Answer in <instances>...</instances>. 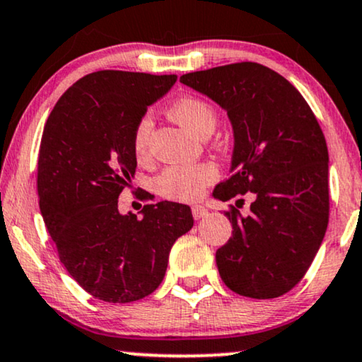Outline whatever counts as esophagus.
I'll return each instance as SVG.
<instances>
[{
    "label": "esophagus",
    "mask_w": 362,
    "mask_h": 362,
    "mask_svg": "<svg viewBox=\"0 0 362 362\" xmlns=\"http://www.w3.org/2000/svg\"><path fill=\"white\" fill-rule=\"evenodd\" d=\"M209 214V211L204 206H194L192 207V217L196 218V220H201V218H204Z\"/></svg>",
    "instance_id": "esophagus-1"
}]
</instances>
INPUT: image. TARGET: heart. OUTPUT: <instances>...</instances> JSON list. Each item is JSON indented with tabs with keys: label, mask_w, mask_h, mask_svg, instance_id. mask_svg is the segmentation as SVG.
<instances>
[{
	"label": "heart",
	"mask_w": 362,
	"mask_h": 362,
	"mask_svg": "<svg viewBox=\"0 0 362 362\" xmlns=\"http://www.w3.org/2000/svg\"><path fill=\"white\" fill-rule=\"evenodd\" d=\"M170 116L199 137H209L217 125V112L211 104L199 98H182L170 109ZM151 119L144 116L137 120L132 134V151L137 160L148 156ZM218 177V170L212 163L171 165L155 177V191L170 201L192 202L204 189Z\"/></svg>",
	"instance_id": "1"
}]
</instances>
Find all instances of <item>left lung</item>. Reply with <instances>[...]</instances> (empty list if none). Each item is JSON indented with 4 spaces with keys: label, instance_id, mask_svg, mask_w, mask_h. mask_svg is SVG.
<instances>
[{
    "label": "left lung",
    "instance_id": "8db88e82",
    "mask_svg": "<svg viewBox=\"0 0 362 362\" xmlns=\"http://www.w3.org/2000/svg\"><path fill=\"white\" fill-rule=\"evenodd\" d=\"M180 81L216 101L232 122V176L214 197L255 194L246 217L233 206L225 212L233 230L216 253L220 277L240 296H284L305 276L327 232L328 148L320 124L284 76L255 62L186 73Z\"/></svg>",
    "mask_w": 362,
    "mask_h": 362
}]
</instances>
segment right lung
Instances as JSON below:
<instances>
[{"label":"right lung","mask_w":362,"mask_h":362,"mask_svg":"<svg viewBox=\"0 0 362 362\" xmlns=\"http://www.w3.org/2000/svg\"><path fill=\"white\" fill-rule=\"evenodd\" d=\"M176 78L90 73L62 94L45 122L37 163L42 217L68 274L99 300L150 296L163 281L173 243L194 223L185 204H146L142 218L122 216L117 206L137 168L135 124Z\"/></svg>","instance_id":"obj_1"}]
</instances>
